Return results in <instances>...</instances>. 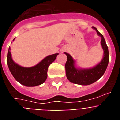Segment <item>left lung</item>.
Listing matches in <instances>:
<instances>
[{"label":"left lung","mask_w":120,"mask_h":120,"mask_svg":"<svg viewBox=\"0 0 120 120\" xmlns=\"http://www.w3.org/2000/svg\"><path fill=\"white\" fill-rule=\"evenodd\" d=\"M96 30L98 36L101 37V45L103 50V56L101 61L96 66L90 68H77L76 61L70 54L64 53L67 56V61L65 63V74L68 80L70 82L80 85H88L94 83L104 75L109 62V51L106 41L97 28L93 27Z\"/></svg>","instance_id":"1"}]
</instances>
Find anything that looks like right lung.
Segmentation results:
<instances>
[{
  "instance_id": "add662e5",
  "label": "right lung",
  "mask_w": 120,
  "mask_h": 120,
  "mask_svg": "<svg viewBox=\"0 0 120 120\" xmlns=\"http://www.w3.org/2000/svg\"><path fill=\"white\" fill-rule=\"evenodd\" d=\"M10 50L9 46L7 56V64L9 71L17 81L29 87L36 86L44 83L47 77L49 67L59 55L55 53L49 55L35 66L24 67L13 61Z\"/></svg>"
}]
</instances>
